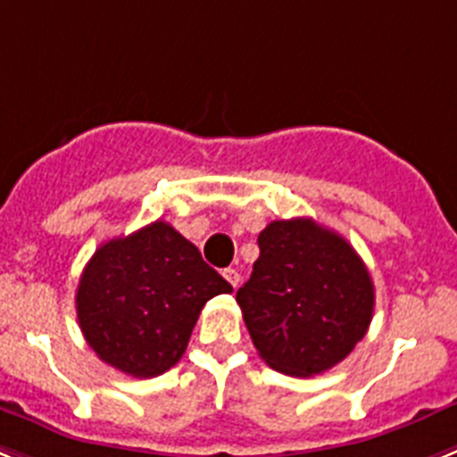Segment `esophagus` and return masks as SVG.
Here are the masks:
<instances>
[{
	"label": "esophagus",
	"instance_id": "34e87169",
	"mask_svg": "<svg viewBox=\"0 0 457 457\" xmlns=\"http://www.w3.org/2000/svg\"><path fill=\"white\" fill-rule=\"evenodd\" d=\"M223 276H225V280H228L229 285H232V287H237V285H239V271H237V269H225L223 271Z\"/></svg>",
	"mask_w": 457,
	"mask_h": 457
}]
</instances>
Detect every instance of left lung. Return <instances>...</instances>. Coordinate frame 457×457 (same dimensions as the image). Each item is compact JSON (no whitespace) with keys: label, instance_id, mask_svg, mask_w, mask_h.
<instances>
[{"label":"left lung","instance_id":"left-lung-1","mask_svg":"<svg viewBox=\"0 0 457 457\" xmlns=\"http://www.w3.org/2000/svg\"><path fill=\"white\" fill-rule=\"evenodd\" d=\"M257 244L260 257L237 292L253 345L285 375L331 370L370 327L375 285L366 264L312 218L273 220Z\"/></svg>","mask_w":457,"mask_h":457}]
</instances>
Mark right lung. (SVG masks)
<instances>
[{
  "instance_id": "obj_1",
  "label": "right lung",
  "mask_w": 457,
  "mask_h": 457,
  "mask_svg": "<svg viewBox=\"0 0 457 457\" xmlns=\"http://www.w3.org/2000/svg\"><path fill=\"white\" fill-rule=\"evenodd\" d=\"M232 285L170 223L103 244L80 276L75 308L85 340L108 366L156 377L177 363L209 299Z\"/></svg>"
}]
</instances>
